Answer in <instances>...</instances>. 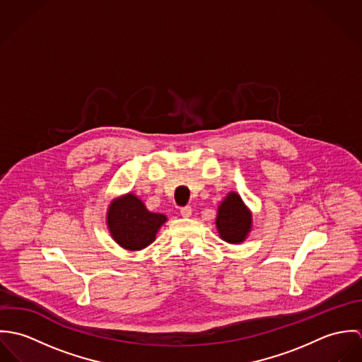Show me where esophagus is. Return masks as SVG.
I'll list each match as a JSON object with an SVG mask.
<instances>
[{
	"instance_id": "1",
	"label": "esophagus",
	"mask_w": 362,
	"mask_h": 362,
	"mask_svg": "<svg viewBox=\"0 0 362 362\" xmlns=\"http://www.w3.org/2000/svg\"><path fill=\"white\" fill-rule=\"evenodd\" d=\"M180 213H181V216H182V217H189V216H191V214H192V207H191V206L181 207V210H180Z\"/></svg>"
}]
</instances>
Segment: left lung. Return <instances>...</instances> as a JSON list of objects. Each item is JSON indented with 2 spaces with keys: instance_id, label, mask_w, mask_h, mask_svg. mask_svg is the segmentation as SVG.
Returning <instances> with one entry per match:
<instances>
[{
  "instance_id": "left-lung-1",
  "label": "left lung",
  "mask_w": 362,
  "mask_h": 362,
  "mask_svg": "<svg viewBox=\"0 0 362 362\" xmlns=\"http://www.w3.org/2000/svg\"><path fill=\"white\" fill-rule=\"evenodd\" d=\"M251 213L244 205L240 195L235 192L228 194V197L218 206L216 218L220 237L230 244L243 243L251 230Z\"/></svg>"
}]
</instances>
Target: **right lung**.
<instances>
[{"mask_svg": "<svg viewBox=\"0 0 362 362\" xmlns=\"http://www.w3.org/2000/svg\"><path fill=\"white\" fill-rule=\"evenodd\" d=\"M165 220L164 214L149 211L132 194L112 201L107 214L112 238L129 251H138L152 244L156 233Z\"/></svg>", "mask_w": 362, "mask_h": 362, "instance_id": "1", "label": "right lung"}]
</instances>
